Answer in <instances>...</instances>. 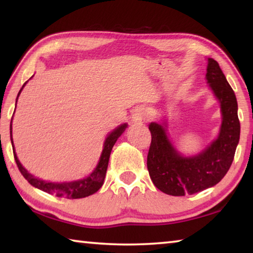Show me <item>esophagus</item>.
<instances>
[{
    "label": "esophagus",
    "mask_w": 253,
    "mask_h": 253,
    "mask_svg": "<svg viewBox=\"0 0 253 253\" xmlns=\"http://www.w3.org/2000/svg\"><path fill=\"white\" fill-rule=\"evenodd\" d=\"M146 117V111L144 110V108H137L135 109L134 114H132L131 119L134 123H140Z\"/></svg>",
    "instance_id": "34e87169"
}]
</instances>
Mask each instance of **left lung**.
Returning <instances> with one entry per match:
<instances>
[{
  "label": "left lung",
  "instance_id": "1",
  "mask_svg": "<svg viewBox=\"0 0 253 253\" xmlns=\"http://www.w3.org/2000/svg\"><path fill=\"white\" fill-rule=\"evenodd\" d=\"M207 80L220 101L222 124L217 138L195 156L179 154L166 134L165 124L152 123L147 169L158 190L173 196L194 194L219 183L228 173L240 139L238 102L215 60L208 59Z\"/></svg>",
  "mask_w": 253,
  "mask_h": 253
}]
</instances>
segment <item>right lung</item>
<instances>
[{
    "instance_id": "1",
    "label": "right lung",
    "mask_w": 253,
    "mask_h": 253,
    "mask_svg": "<svg viewBox=\"0 0 253 253\" xmlns=\"http://www.w3.org/2000/svg\"><path fill=\"white\" fill-rule=\"evenodd\" d=\"M27 84V83H25ZM25 84L22 85L21 90L18 93V97L22 91L23 87ZM18 100V98H16ZM127 125L124 124L117 127L116 129H114L109 135L107 136V138L104 143V149H102L101 155L99 158V162L96 166V169L92 170L90 175H88L87 177L78 179V181L74 182H63V183H51V182H45L42 181V179L34 177L32 174H30L27 169H25L22 165H21L20 161L18 160V156H16L14 146H13V154H14V160L16 162V165L20 169L21 174L23 175L24 178L31 184L32 186L39 188V190L46 192V193L54 194L55 196H59V198H67V199H83L85 196H89L99 190L102 186L105 181L107 168H108V162H109V156L111 153V149H113L115 143L117 142L118 137L121 136L124 130L126 129ZM10 134H11V143L13 144V139H12V119H11V125H10Z\"/></svg>"
}]
</instances>
